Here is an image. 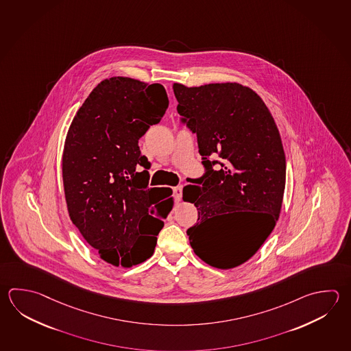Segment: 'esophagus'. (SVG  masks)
<instances>
[{"mask_svg":"<svg viewBox=\"0 0 351 351\" xmlns=\"http://www.w3.org/2000/svg\"><path fill=\"white\" fill-rule=\"evenodd\" d=\"M173 195H175V197L178 201L181 199V196H182V186H176V187H173Z\"/></svg>","mask_w":351,"mask_h":351,"instance_id":"esophagus-1","label":"esophagus"}]
</instances>
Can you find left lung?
Returning <instances> with one entry per match:
<instances>
[{"mask_svg":"<svg viewBox=\"0 0 351 351\" xmlns=\"http://www.w3.org/2000/svg\"><path fill=\"white\" fill-rule=\"evenodd\" d=\"M172 89L207 169L184 187V201L199 211V222L187 230L190 245L207 265L236 268L257 253L279 219L285 189L280 134L265 101L248 86L173 83ZM216 157L220 169L212 171ZM239 214L247 217L241 220Z\"/></svg>","mask_w":351,"mask_h":351,"instance_id":"obj_1","label":"left lung"}]
</instances>
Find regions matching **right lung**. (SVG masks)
Segmentation results:
<instances>
[{
  "mask_svg": "<svg viewBox=\"0 0 351 351\" xmlns=\"http://www.w3.org/2000/svg\"><path fill=\"white\" fill-rule=\"evenodd\" d=\"M169 106L165 88L128 77L101 80L66 132L62 176L71 221L100 258L130 268L150 258L173 206L149 187L139 139Z\"/></svg>",
  "mask_w": 351,
  "mask_h": 351,
  "instance_id": "obj_1",
  "label": "right lung"
}]
</instances>
